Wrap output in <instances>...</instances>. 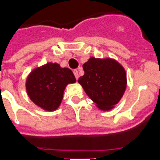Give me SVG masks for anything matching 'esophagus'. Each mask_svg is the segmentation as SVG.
<instances>
[{
    "label": "esophagus",
    "instance_id": "esophagus-1",
    "mask_svg": "<svg viewBox=\"0 0 160 160\" xmlns=\"http://www.w3.org/2000/svg\"><path fill=\"white\" fill-rule=\"evenodd\" d=\"M73 73H74V75H75V79H76V80H78V78H79V72H78V70H74Z\"/></svg>",
    "mask_w": 160,
    "mask_h": 160
}]
</instances>
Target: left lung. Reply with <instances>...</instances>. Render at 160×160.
<instances>
[{
	"instance_id": "obj_1",
	"label": "left lung",
	"mask_w": 160,
	"mask_h": 160,
	"mask_svg": "<svg viewBox=\"0 0 160 160\" xmlns=\"http://www.w3.org/2000/svg\"><path fill=\"white\" fill-rule=\"evenodd\" d=\"M85 75L78 82L86 95L103 110H109L119 102L126 89V73L112 59L90 58L83 65Z\"/></svg>"
}]
</instances>
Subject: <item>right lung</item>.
Returning <instances> with one entry per match:
<instances>
[{"mask_svg": "<svg viewBox=\"0 0 160 160\" xmlns=\"http://www.w3.org/2000/svg\"><path fill=\"white\" fill-rule=\"evenodd\" d=\"M75 81L70 69L61 68L56 63H47L29 75L26 91L36 105L51 111L60 106L65 86Z\"/></svg>", "mask_w": 160, "mask_h": 160, "instance_id": "obj_1", "label": "right lung"}]
</instances>
